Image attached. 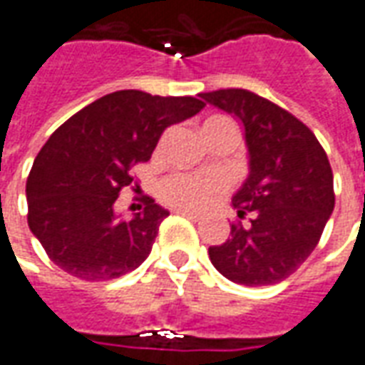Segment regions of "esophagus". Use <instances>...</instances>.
<instances>
[{
    "label": "esophagus",
    "mask_w": 365,
    "mask_h": 365,
    "mask_svg": "<svg viewBox=\"0 0 365 365\" xmlns=\"http://www.w3.org/2000/svg\"><path fill=\"white\" fill-rule=\"evenodd\" d=\"M175 212L188 216V218H195V220H197V218H200V215H198L197 210H190V208H187V207H177L175 208Z\"/></svg>",
    "instance_id": "34e87169"
}]
</instances>
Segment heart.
I'll return each mask as SVG.
<instances>
[{
	"instance_id": "1",
	"label": "heart",
	"mask_w": 365,
	"mask_h": 365,
	"mask_svg": "<svg viewBox=\"0 0 365 365\" xmlns=\"http://www.w3.org/2000/svg\"><path fill=\"white\" fill-rule=\"evenodd\" d=\"M215 119H225V117H215ZM208 119V120H215ZM226 188V177L216 175V173H198V175H173L165 178L158 187V195L168 205L175 207H190L202 208L212 198L222 192Z\"/></svg>"
}]
</instances>
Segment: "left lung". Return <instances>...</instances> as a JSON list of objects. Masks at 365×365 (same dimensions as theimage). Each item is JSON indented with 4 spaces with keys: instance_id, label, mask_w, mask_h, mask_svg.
Returning <instances> with one entry per match:
<instances>
[{
    "instance_id": "left-lung-1",
    "label": "left lung",
    "mask_w": 365,
    "mask_h": 365,
    "mask_svg": "<svg viewBox=\"0 0 365 365\" xmlns=\"http://www.w3.org/2000/svg\"><path fill=\"white\" fill-rule=\"evenodd\" d=\"M200 97L240 123L248 155L232 205L250 225H235L226 242L210 246V262L236 284L282 282L312 255L334 210L330 160L312 130L264 97L245 89Z\"/></svg>"
}]
</instances>
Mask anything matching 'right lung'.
Wrapping results in <instances>:
<instances>
[{"label": "right lung", "mask_w": 365, "mask_h": 365, "mask_svg": "<svg viewBox=\"0 0 365 365\" xmlns=\"http://www.w3.org/2000/svg\"><path fill=\"white\" fill-rule=\"evenodd\" d=\"M202 107L195 97L127 89L93 101L53 133L35 157L25 197L29 230L61 270L99 282L147 260L168 210L149 198L140 212L120 218L115 200L163 130Z\"/></svg>", "instance_id": "right-lung-1"}]
</instances>
